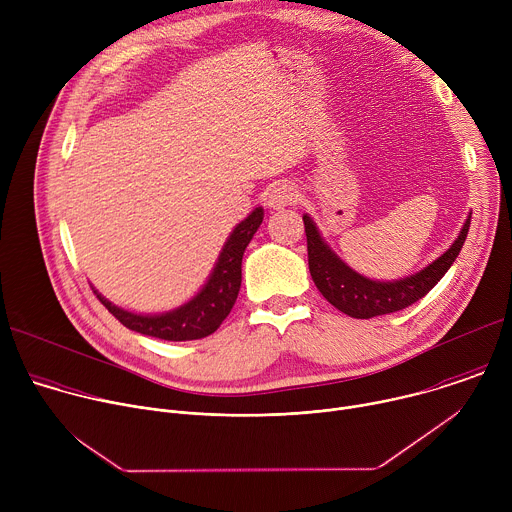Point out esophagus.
Returning a JSON list of instances; mask_svg holds the SVG:
<instances>
[{
	"mask_svg": "<svg viewBox=\"0 0 512 512\" xmlns=\"http://www.w3.org/2000/svg\"><path fill=\"white\" fill-rule=\"evenodd\" d=\"M298 200V194H296V188L287 184V182H277L269 188V192L265 194V204L267 208L271 210H281L285 206H291Z\"/></svg>",
	"mask_w": 512,
	"mask_h": 512,
	"instance_id": "34e87169",
	"label": "esophagus"
}]
</instances>
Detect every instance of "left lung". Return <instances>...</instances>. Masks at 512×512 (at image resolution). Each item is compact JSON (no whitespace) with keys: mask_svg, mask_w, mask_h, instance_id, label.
<instances>
[{"mask_svg":"<svg viewBox=\"0 0 512 512\" xmlns=\"http://www.w3.org/2000/svg\"><path fill=\"white\" fill-rule=\"evenodd\" d=\"M470 216L468 214L464 227L460 229L458 239L450 245V249L425 265L421 271L393 279V281H379L369 279L348 267L322 239L316 223L310 214H304L306 225V239H308V265L312 279L320 294L342 314L350 318L369 320L375 316L399 312L417 300H421L427 291L440 281L446 271L452 267L456 257L462 251L470 229Z\"/></svg>","mask_w":512,"mask_h":512,"instance_id":"1","label":"left lung"}]
</instances>
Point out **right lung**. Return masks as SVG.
Listing matches in <instances>:
<instances>
[{"label":"right lung","instance_id":"add662e5","mask_svg":"<svg viewBox=\"0 0 512 512\" xmlns=\"http://www.w3.org/2000/svg\"><path fill=\"white\" fill-rule=\"evenodd\" d=\"M263 223V206H257L225 241L206 283L186 304L162 314H137L109 302L93 287L99 302L129 330L160 340H198L212 334L231 314L241 289V263L247 245Z\"/></svg>","mask_w":512,"mask_h":512}]
</instances>
